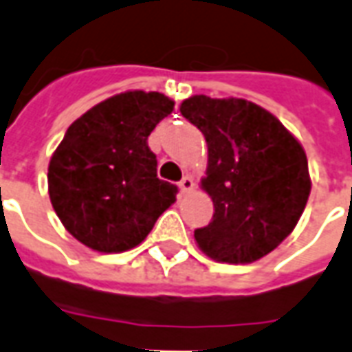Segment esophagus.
<instances>
[{"mask_svg": "<svg viewBox=\"0 0 352 352\" xmlns=\"http://www.w3.org/2000/svg\"><path fill=\"white\" fill-rule=\"evenodd\" d=\"M179 188H181L183 194H188V192L194 188V179H192L190 175H184L183 179H181V183H179Z\"/></svg>", "mask_w": 352, "mask_h": 352, "instance_id": "esophagus-1", "label": "esophagus"}]
</instances>
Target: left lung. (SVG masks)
I'll return each instance as SVG.
<instances>
[{"label":"left lung","mask_w":352,"mask_h":352,"mask_svg":"<svg viewBox=\"0 0 352 352\" xmlns=\"http://www.w3.org/2000/svg\"><path fill=\"white\" fill-rule=\"evenodd\" d=\"M181 115L207 141L204 190L214 213L194 230L207 256L249 264L272 252L300 221L311 192L307 158L294 135L247 100L192 96Z\"/></svg>","instance_id":"1"}]
</instances>
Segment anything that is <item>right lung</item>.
I'll list each match as a JSON object with an SVG mask.
<instances>
[{
    "instance_id": "obj_1",
    "label": "right lung",
    "mask_w": 352,
    "mask_h": 352,
    "mask_svg": "<svg viewBox=\"0 0 352 352\" xmlns=\"http://www.w3.org/2000/svg\"><path fill=\"white\" fill-rule=\"evenodd\" d=\"M173 101L160 92L116 94L67 128L49 164V196L58 219L100 252L139 245L177 196L156 175L146 139Z\"/></svg>"
}]
</instances>
